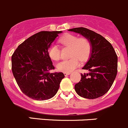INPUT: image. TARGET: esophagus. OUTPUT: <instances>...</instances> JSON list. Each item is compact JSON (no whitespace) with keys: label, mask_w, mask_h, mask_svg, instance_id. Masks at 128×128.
I'll list each match as a JSON object with an SVG mask.
<instances>
[{"label":"esophagus","mask_w":128,"mask_h":128,"mask_svg":"<svg viewBox=\"0 0 128 128\" xmlns=\"http://www.w3.org/2000/svg\"><path fill=\"white\" fill-rule=\"evenodd\" d=\"M63 74H64V75H65V76H67V75H70V72H64L63 73Z\"/></svg>","instance_id":"34e87169"}]
</instances>
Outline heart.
<instances>
[{
  "instance_id": "heart-1",
  "label": "heart",
  "mask_w": 128,
  "mask_h": 128,
  "mask_svg": "<svg viewBox=\"0 0 128 128\" xmlns=\"http://www.w3.org/2000/svg\"><path fill=\"white\" fill-rule=\"evenodd\" d=\"M59 42L63 47L70 48L68 60H64L57 65L58 70L63 72H71L80 65V60L86 61L92 52V44L87 38H78L76 35L66 34L59 39ZM48 53L53 60H58L61 56V51L55 44L50 45Z\"/></svg>"
}]
</instances>
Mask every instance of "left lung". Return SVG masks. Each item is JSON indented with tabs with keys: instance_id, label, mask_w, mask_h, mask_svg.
I'll list each match as a JSON object with an SVG mask.
<instances>
[{
	"instance_id": "left-lung-1",
	"label": "left lung",
	"mask_w": 128,
	"mask_h": 128,
	"mask_svg": "<svg viewBox=\"0 0 128 128\" xmlns=\"http://www.w3.org/2000/svg\"><path fill=\"white\" fill-rule=\"evenodd\" d=\"M74 31L87 38L92 44L89 60L83 67L88 74H81V79L75 85L80 97L94 99L104 96L111 87L118 72V56L111 44L102 36L85 28H76Z\"/></svg>"
}]
</instances>
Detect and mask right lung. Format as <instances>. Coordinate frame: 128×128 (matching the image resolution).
<instances>
[{
    "instance_id": "add662e5",
    "label": "right lung",
    "mask_w": 128,
    "mask_h": 128,
    "mask_svg": "<svg viewBox=\"0 0 128 128\" xmlns=\"http://www.w3.org/2000/svg\"><path fill=\"white\" fill-rule=\"evenodd\" d=\"M62 31H41L18 46L12 55V71L24 94L36 100L55 96L65 75L54 69L48 50Z\"/></svg>"
}]
</instances>
